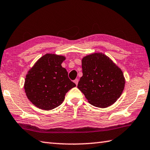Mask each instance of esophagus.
Instances as JSON below:
<instances>
[{
	"instance_id": "34e87169",
	"label": "esophagus",
	"mask_w": 150,
	"mask_h": 150,
	"mask_svg": "<svg viewBox=\"0 0 150 150\" xmlns=\"http://www.w3.org/2000/svg\"><path fill=\"white\" fill-rule=\"evenodd\" d=\"M78 82H79V79H76L75 80H74V83H75V85H77V84H78Z\"/></svg>"
}]
</instances>
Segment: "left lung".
I'll return each instance as SVG.
<instances>
[{"label":"left lung","instance_id":"8db88e82","mask_svg":"<svg viewBox=\"0 0 150 150\" xmlns=\"http://www.w3.org/2000/svg\"><path fill=\"white\" fill-rule=\"evenodd\" d=\"M83 76L77 88L91 105L106 108L120 98L125 87V78L118 65L103 53H93L81 60Z\"/></svg>","mask_w":150,"mask_h":150}]
</instances>
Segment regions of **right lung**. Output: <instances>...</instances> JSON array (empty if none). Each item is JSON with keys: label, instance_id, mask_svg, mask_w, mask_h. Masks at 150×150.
<instances>
[{"label": "right lung", "instance_id": "right-lung-1", "mask_svg": "<svg viewBox=\"0 0 150 150\" xmlns=\"http://www.w3.org/2000/svg\"><path fill=\"white\" fill-rule=\"evenodd\" d=\"M65 59L64 55L46 54L28 71L24 91L27 98L36 107L45 110L57 107L64 100L66 93L76 86L62 66Z\"/></svg>", "mask_w": 150, "mask_h": 150}]
</instances>
